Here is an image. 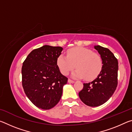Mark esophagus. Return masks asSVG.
<instances>
[{
	"label": "esophagus",
	"instance_id": "esophagus-1",
	"mask_svg": "<svg viewBox=\"0 0 132 132\" xmlns=\"http://www.w3.org/2000/svg\"><path fill=\"white\" fill-rule=\"evenodd\" d=\"M68 82H69V83H73V82H75V81L71 79H68Z\"/></svg>",
	"mask_w": 132,
	"mask_h": 132
}]
</instances>
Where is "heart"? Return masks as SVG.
Returning <instances> with one entry per match:
<instances>
[{
	"label": "heart",
	"instance_id": "obj_1",
	"mask_svg": "<svg viewBox=\"0 0 132 132\" xmlns=\"http://www.w3.org/2000/svg\"><path fill=\"white\" fill-rule=\"evenodd\" d=\"M57 64L63 75H68L70 71L77 68L72 73L75 78H84L93 80L102 70V60L100 55L90 49L75 47L67 51V56L61 55L57 59Z\"/></svg>",
	"mask_w": 132,
	"mask_h": 132
}]
</instances>
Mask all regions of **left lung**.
Listing matches in <instances>:
<instances>
[{"label": "left lung", "mask_w": 132, "mask_h": 132, "mask_svg": "<svg viewBox=\"0 0 132 132\" xmlns=\"http://www.w3.org/2000/svg\"><path fill=\"white\" fill-rule=\"evenodd\" d=\"M102 60L101 72L92 82L83 84V88L79 93L82 102L90 106H98L110 98L118 85V62L108 48L94 46Z\"/></svg>", "instance_id": "1"}]
</instances>
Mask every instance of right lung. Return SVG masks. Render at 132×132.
I'll return each mask as SVG.
<instances>
[{
	"label": "right lung",
	"instance_id": "right-lung-1",
	"mask_svg": "<svg viewBox=\"0 0 132 132\" xmlns=\"http://www.w3.org/2000/svg\"><path fill=\"white\" fill-rule=\"evenodd\" d=\"M63 48L44 45L29 53L21 69L22 85L27 97L39 108L50 109L61 100L68 79L61 74L57 59Z\"/></svg>",
	"mask_w": 132,
	"mask_h": 132
}]
</instances>
